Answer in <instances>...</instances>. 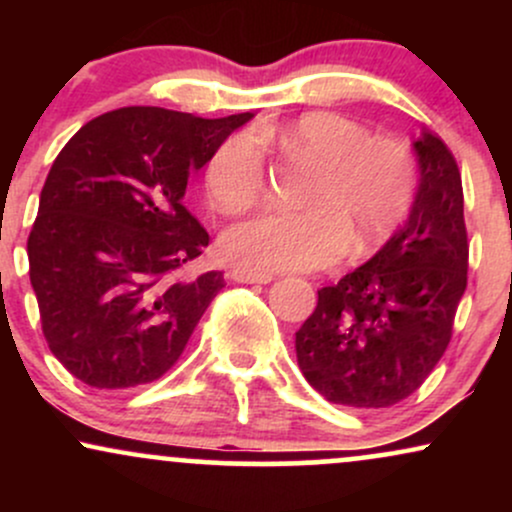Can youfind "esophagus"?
<instances>
[{
  "instance_id": "obj_1",
  "label": "esophagus",
  "mask_w": 512,
  "mask_h": 512,
  "mask_svg": "<svg viewBox=\"0 0 512 512\" xmlns=\"http://www.w3.org/2000/svg\"><path fill=\"white\" fill-rule=\"evenodd\" d=\"M233 281H238V284H269V281L274 279L272 274H262V272H245V269H233L231 274Z\"/></svg>"
}]
</instances>
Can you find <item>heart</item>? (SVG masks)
<instances>
[{"label": "heart", "instance_id": "1", "mask_svg": "<svg viewBox=\"0 0 512 512\" xmlns=\"http://www.w3.org/2000/svg\"><path fill=\"white\" fill-rule=\"evenodd\" d=\"M262 149L317 168L298 214L264 211L223 233L226 260L245 272H310L366 257L397 233L416 195L407 146L373 139L337 113H308L279 127L226 139L207 166V195L223 214L255 207L267 187Z\"/></svg>", "mask_w": 512, "mask_h": 512}]
</instances>
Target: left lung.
<instances>
[{
  "label": "left lung",
  "mask_w": 512,
  "mask_h": 512,
  "mask_svg": "<svg viewBox=\"0 0 512 512\" xmlns=\"http://www.w3.org/2000/svg\"><path fill=\"white\" fill-rule=\"evenodd\" d=\"M419 185L397 233L354 272L317 291L296 332L301 373L327 402L383 409L436 368L467 289L462 178L443 139L414 144Z\"/></svg>",
  "instance_id": "obj_1"
}]
</instances>
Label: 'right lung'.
Listing matches in <instances>:
<instances>
[{
    "label": "right lung",
    "instance_id": "right-lung-1",
    "mask_svg": "<svg viewBox=\"0 0 512 512\" xmlns=\"http://www.w3.org/2000/svg\"><path fill=\"white\" fill-rule=\"evenodd\" d=\"M252 117L132 105L64 144L40 192L28 264L50 351L81 383H154L185 351L223 289L221 272L180 276L209 245L182 207L187 178Z\"/></svg>",
    "mask_w": 512,
    "mask_h": 512
}]
</instances>
